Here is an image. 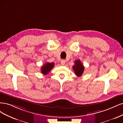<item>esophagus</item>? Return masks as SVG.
Returning a JSON list of instances; mask_svg holds the SVG:
<instances>
[{"label":"esophagus","instance_id":"esophagus-1","mask_svg":"<svg viewBox=\"0 0 123 123\" xmlns=\"http://www.w3.org/2000/svg\"><path fill=\"white\" fill-rule=\"evenodd\" d=\"M65 60H64V59H62L61 61V64L62 65H64L65 64Z\"/></svg>","mask_w":123,"mask_h":123}]
</instances>
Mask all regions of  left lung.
Masks as SVG:
<instances>
[{
	"mask_svg": "<svg viewBox=\"0 0 123 123\" xmlns=\"http://www.w3.org/2000/svg\"><path fill=\"white\" fill-rule=\"evenodd\" d=\"M74 72L78 77L81 76L84 70V67L80 60L74 61V65L73 66Z\"/></svg>",
	"mask_w": 123,
	"mask_h": 123,
	"instance_id": "obj_1",
	"label": "left lung"
}]
</instances>
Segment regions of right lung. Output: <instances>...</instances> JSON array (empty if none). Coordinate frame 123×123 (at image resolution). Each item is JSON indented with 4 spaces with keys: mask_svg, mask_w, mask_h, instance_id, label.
I'll list each match as a JSON object with an SVG mask.
<instances>
[{
    "mask_svg": "<svg viewBox=\"0 0 123 123\" xmlns=\"http://www.w3.org/2000/svg\"><path fill=\"white\" fill-rule=\"evenodd\" d=\"M55 65L54 63H49L46 62V63L43 65L41 69V72L43 74H48L50 70L52 69Z\"/></svg>",
    "mask_w": 123,
    "mask_h": 123,
    "instance_id": "right-lung-1",
    "label": "right lung"
}]
</instances>
